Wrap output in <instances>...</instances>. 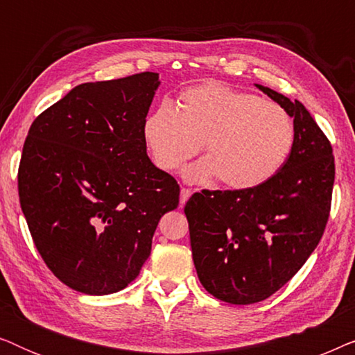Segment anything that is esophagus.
Wrapping results in <instances>:
<instances>
[{
  "label": "esophagus",
  "instance_id": "obj_1",
  "mask_svg": "<svg viewBox=\"0 0 355 355\" xmlns=\"http://www.w3.org/2000/svg\"><path fill=\"white\" fill-rule=\"evenodd\" d=\"M191 196H192L191 189L182 187V189H181V205H184V203H186V202L189 200V197H191Z\"/></svg>",
  "mask_w": 355,
  "mask_h": 355
}]
</instances>
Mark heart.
Listing matches in <instances>:
<instances>
[{
    "mask_svg": "<svg viewBox=\"0 0 355 355\" xmlns=\"http://www.w3.org/2000/svg\"><path fill=\"white\" fill-rule=\"evenodd\" d=\"M153 164L173 173L202 150L208 157L186 168L192 182L220 178L237 191L259 187L283 168L294 145V123L283 106L220 82L191 87L178 108L162 101L142 124Z\"/></svg>",
    "mask_w": 355,
    "mask_h": 355,
    "instance_id": "obj_1",
    "label": "heart"
}]
</instances>
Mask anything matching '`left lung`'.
I'll list each match as a JSON object with an SVG mask.
<instances>
[{"label":"left lung","instance_id":"left-lung-1","mask_svg":"<svg viewBox=\"0 0 355 355\" xmlns=\"http://www.w3.org/2000/svg\"><path fill=\"white\" fill-rule=\"evenodd\" d=\"M294 118V145L270 181L189 198L193 265L223 302L249 305L283 288L322 239L334 184L331 144L300 101L257 85Z\"/></svg>","mask_w":355,"mask_h":355}]
</instances>
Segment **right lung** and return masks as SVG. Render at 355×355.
Listing matches in <instances>:
<instances>
[{
	"instance_id": "1",
	"label": "right lung",
	"mask_w": 355,
	"mask_h": 355,
	"mask_svg": "<svg viewBox=\"0 0 355 355\" xmlns=\"http://www.w3.org/2000/svg\"><path fill=\"white\" fill-rule=\"evenodd\" d=\"M157 72L87 82L40 113L17 173L28 231L71 289L113 294L137 278L179 184L150 162L142 124Z\"/></svg>"
}]
</instances>
